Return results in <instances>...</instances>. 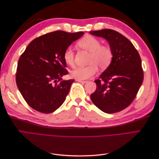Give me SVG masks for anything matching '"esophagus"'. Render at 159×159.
Instances as JSON below:
<instances>
[{"mask_svg": "<svg viewBox=\"0 0 159 159\" xmlns=\"http://www.w3.org/2000/svg\"><path fill=\"white\" fill-rule=\"evenodd\" d=\"M77 81H79V82L81 83V84H85L88 82V81H85V80H77Z\"/></svg>", "mask_w": 159, "mask_h": 159, "instance_id": "1", "label": "esophagus"}]
</instances>
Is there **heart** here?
<instances>
[{"instance_id":"obj_1","label":"heart","mask_w":159,"mask_h":159,"mask_svg":"<svg viewBox=\"0 0 159 159\" xmlns=\"http://www.w3.org/2000/svg\"><path fill=\"white\" fill-rule=\"evenodd\" d=\"M81 48L89 52L85 67H78L71 71V76L77 80H86L93 76L98 72V67L104 70L107 68L111 63L113 52L110 46L102 44L97 38L92 36H85L78 42ZM75 54L73 49L67 48L63 54V58L66 63L72 66L74 64Z\"/></svg>"}]
</instances>
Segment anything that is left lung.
<instances>
[{
	"mask_svg": "<svg viewBox=\"0 0 159 159\" xmlns=\"http://www.w3.org/2000/svg\"><path fill=\"white\" fill-rule=\"evenodd\" d=\"M89 33L105 38L113 52L111 63L95 80L97 88L91 99L105 113L121 111L133 102L143 83L141 57L130 40L117 31L103 29Z\"/></svg>",
	"mask_w": 159,
	"mask_h": 159,
	"instance_id": "obj_1",
	"label": "left lung"
}]
</instances>
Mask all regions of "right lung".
<instances>
[{"label":"right lung","mask_w":159,"mask_h":159,"mask_svg":"<svg viewBox=\"0 0 159 159\" xmlns=\"http://www.w3.org/2000/svg\"><path fill=\"white\" fill-rule=\"evenodd\" d=\"M57 30L33 40L18 60L16 81L30 107L44 113L63 104L74 80H62L68 74L63 58L65 50L84 34Z\"/></svg>","instance_id":"add662e5"}]
</instances>
